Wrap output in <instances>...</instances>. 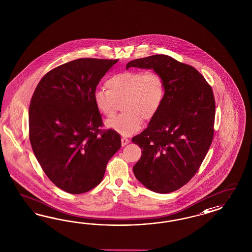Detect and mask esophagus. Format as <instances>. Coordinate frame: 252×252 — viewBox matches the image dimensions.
Segmentation results:
<instances>
[{
    "label": "esophagus",
    "instance_id": "1",
    "mask_svg": "<svg viewBox=\"0 0 252 252\" xmlns=\"http://www.w3.org/2000/svg\"><path fill=\"white\" fill-rule=\"evenodd\" d=\"M129 143V140L128 138H126V137H123L122 138V145L123 146H125L126 144H128Z\"/></svg>",
    "mask_w": 252,
    "mask_h": 252
}]
</instances>
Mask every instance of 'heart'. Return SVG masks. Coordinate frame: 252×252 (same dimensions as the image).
I'll return each mask as SVG.
<instances>
[{
  "label": "heart",
  "instance_id": "heart-1",
  "mask_svg": "<svg viewBox=\"0 0 252 252\" xmlns=\"http://www.w3.org/2000/svg\"><path fill=\"white\" fill-rule=\"evenodd\" d=\"M106 87L94 93L96 108L108 119L123 105L122 115L107 122V126L123 135H130L142 127L143 119L151 121L158 113L165 97V82L156 71H125L110 76Z\"/></svg>",
  "mask_w": 252,
  "mask_h": 252
}]
</instances>
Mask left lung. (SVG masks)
I'll return each mask as SVG.
<instances>
[{
    "label": "left lung",
    "mask_w": 252,
    "mask_h": 252,
    "mask_svg": "<svg viewBox=\"0 0 252 252\" xmlns=\"http://www.w3.org/2000/svg\"><path fill=\"white\" fill-rule=\"evenodd\" d=\"M153 69L165 82V97L146 129L131 139L143 150L133 166L142 184L158 193L172 192L199 170L215 133L216 101L212 87L194 67L157 54L129 62Z\"/></svg>",
    "instance_id": "1"
}]
</instances>
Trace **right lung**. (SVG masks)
<instances>
[{"label":"right lung","instance_id":"1","mask_svg":"<svg viewBox=\"0 0 252 252\" xmlns=\"http://www.w3.org/2000/svg\"><path fill=\"white\" fill-rule=\"evenodd\" d=\"M119 60L81 58L47 72L29 106V140L47 177L61 189L80 194L101 182L122 146L104 126L94 93Z\"/></svg>","mask_w":252,"mask_h":252}]
</instances>
